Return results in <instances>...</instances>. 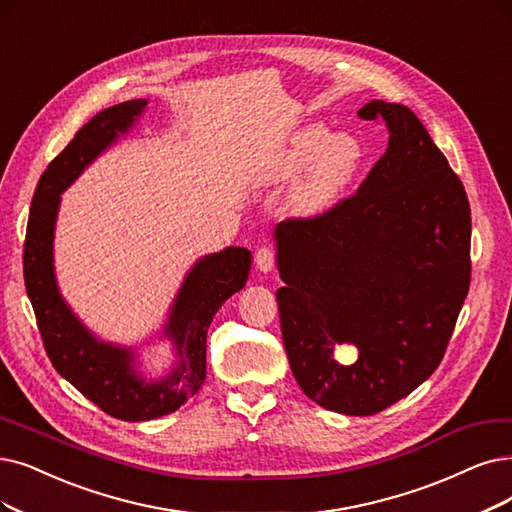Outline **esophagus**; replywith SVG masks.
I'll return each mask as SVG.
<instances>
[{
	"instance_id": "esophagus-1",
	"label": "esophagus",
	"mask_w": 512,
	"mask_h": 512,
	"mask_svg": "<svg viewBox=\"0 0 512 512\" xmlns=\"http://www.w3.org/2000/svg\"><path fill=\"white\" fill-rule=\"evenodd\" d=\"M275 250L271 248V245H264V248H260L256 252V267L260 273H269L273 267H275Z\"/></svg>"
}]
</instances>
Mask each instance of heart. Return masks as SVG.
<instances>
[{
	"label": "heart",
	"mask_w": 512,
	"mask_h": 512,
	"mask_svg": "<svg viewBox=\"0 0 512 512\" xmlns=\"http://www.w3.org/2000/svg\"><path fill=\"white\" fill-rule=\"evenodd\" d=\"M361 159L363 147L353 134L327 136L323 126H309L292 136L273 163L269 178L288 182L306 170L292 203L298 214L315 216L336 206L355 178Z\"/></svg>",
	"instance_id": "heart-1"
}]
</instances>
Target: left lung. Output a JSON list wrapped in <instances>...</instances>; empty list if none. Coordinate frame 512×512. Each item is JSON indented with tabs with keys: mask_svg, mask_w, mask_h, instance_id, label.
Segmentation results:
<instances>
[{
	"mask_svg": "<svg viewBox=\"0 0 512 512\" xmlns=\"http://www.w3.org/2000/svg\"><path fill=\"white\" fill-rule=\"evenodd\" d=\"M384 121L388 149L355 195L277 224L281 336L304 395L372 416L431 376L470 285L468 197L422 121L397 102L357 113ZM336 343L358 359L335 361Z\"/></svg>",
	"mask_w": 512,
	"mask_h": 512,
	"instance_id": "8db88e82",
	"label": "left lung"
}]
</instances>
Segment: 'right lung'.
I'll use <instances>...</instances> for the list:
<instances>
[{"mask_svg": "<svg viewBox=\"0 0 512 512\" xmlns=\"http://www.w3.org/2000/svg\"><path fill=\"white\" fill-rule=\"evenodd\" d=\"M145 107L147 100L140 98L100 111L50 161L31 201L23 252L27 296L54 370L102 412L126 422L172 414L199 391L206 378L208 327L222 302L243 288L252 267L245 248H227L193 264L163 327L178 361L166 378L151 382L138 374L132 349L98 340L60 296L52 254L60 193L134 126Z\"/></svg>", "mask_w": 512, "mask_h": 512, "instance_id": "add662e5", "label": "right lung"}]
</instances>
